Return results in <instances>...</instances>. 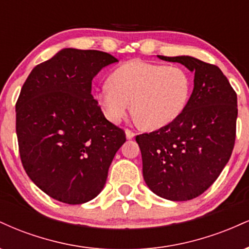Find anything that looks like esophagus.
<instances>
[{
	"label": "esophagus",
	"instance_id": "esophagus-1",
	"mask_svg": "<svg viewBox=\"0 0 249 249\" xmlns=\"http://www.w3.org/2000/svg\"><path fill=\"white\" fill-rule=\"evenodd\" d=\"M125 134H126V138L127 139H132L133 137H134V132H132V131H131V130H128V128H126V130H125Z\"/></svg>",
	"mask_w": 249,
	"mask_h": 249
}]
</instances>
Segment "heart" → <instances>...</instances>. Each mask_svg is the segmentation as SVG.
<instances>
[{
  "instance_id": "1",
  "label": "heart",
  "mask_w": 249,
  "mask_h": 249,
  "mask_svg": "<svg viewBox=\"0 0 249 249\" xmlns=\"http://www.w3.org/2000/svg\"><path fill=\"white\" fill-rule=\"evenodd\" d=\"M191 91L192 81L182 68L133 59L113 71L110 84L99 89L97 99L110 122H121L131 104L139 126L158 130L181 116Z\"/></svg>"
}]
</instances>
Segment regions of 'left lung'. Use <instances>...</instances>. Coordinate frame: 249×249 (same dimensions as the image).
<instances>
[{
  "mask_svg": "<svg viewBox=\"0 0 249 249\" xmlns=\"http://www.w3.org/2000/svg\"><path fill=\"white\" fill-rule=\"evenodd\" d=\"M194 72L184 112L166 126L136 137L142 177L157 196L172 201L199 196L215 181L232 154L238 99L216 65L191 56H158Z\"/></svg>",
  "mask_w": 249,
  "mask_h": 249,
  "instance_id": "8db88e82",
  "label": "left lung"
}]
</instances>
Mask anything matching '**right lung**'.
Segmentation results:
<instances>
[{"mask_svg": "<svg viewBox=\"0 0 249 249\" xmlns=\"http://www.w3.org/2000/svg\"><path fill=\"white\" fill-rule=\"evenodd\" d=\"M118 62L98 50L65 48L36 65L16 103L22 165L51 198L79 205L96 198L125 132L103 115L92 79Z\"/></svg>", "mask_w": 249, "mask_h": 249, "instance_id": "1", "label": "right lung"}]
</instances>
